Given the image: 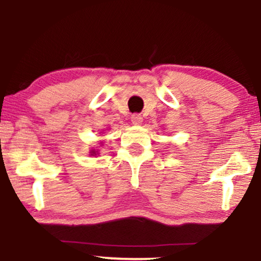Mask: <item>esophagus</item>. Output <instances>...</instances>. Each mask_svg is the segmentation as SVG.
<instances>
[{
  "label": "esophagus",
  "mask_w": 261,
  "mask_h": 261,
  "mask_svg": "<svg viewBox=\"0 0 261 261\" xmlns=\"http://www.w3.org/2000/svg\"><path fill=\"white\" fill-rule=\"evenodd\" d=\"M130 120H132V123L137 124V126L138 124H141L142 121H144V119H142V116L140 115V114H133L130 117Z\"/></svg>",
  "instance_id": "obj_1"
}]
</instances>
